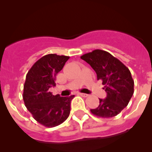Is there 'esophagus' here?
Listing matches in <instances>:
<instances>
[{"label":"esophagus","instance_id":"esophagus-1","mask_svg":"<svg viewBox=\"0 0 152 152\" xmlns=\"http://www.w3.org/2000/svg\"><path fill=\"white\" fill-rule=\"evenodd\" d=\"M79 94H80L81 96H83V97H88V96H89V94H83V93H80Z\"/></svg>","mask_w":152,"mask_h":152}]
</instances>
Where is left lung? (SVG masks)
I'll return each mask as SVG.
<instances>
[{
    "label": "left lung",
    "mask_w": 152,
    "mask_h": 152,
    "mask_svg": "<svg viewBox=\"0 0 152 152\" xmlns=\"http://www.w3.org/2000/svg\"><path fill=\"white\" fill-rule=\"evenodd\" d=\"M80 58L94 70L107 92V97L99 99V106L91 112L99 117L116 116L127 107L133 95L134 80L130 71L110 53L100 49L83 55Z\"/></svg>",
    "instance_id": "8db88e82"
}]
</instances>
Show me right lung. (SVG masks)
I'll return each instance as SVG.
<instances>
[{
    "mask_svg": "<svg viewBox=\"0 0 152 152\" xmlns=\"http://www.w3.org/2000/svg\"><path fill=\"white\" fill-rule=\"evenodd\" d=\"M69 57L49 54L42 57L29 69L23 86V98L25 106L39 123L45 127H55L68 119L71 110L70 96H56L49 88L56 86V75Z\"/></svg>",
    "mask_w": 152,
    "mask_h": 152,
    "instance_id": "1",
    "label": "right lung"
}]
</instances>
